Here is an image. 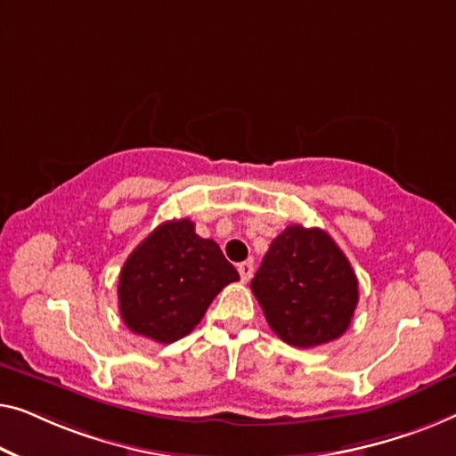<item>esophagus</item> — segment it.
<instances>
[{
	"mask_svg": "<svg viewBox=\"0 0 456 456\" xmlns=\"http://www.w3.org/2000/svg\"><path fill=\"white\" fill-rule=\"evenodd\" d=\"M237 271H240V277H241L243 283H248V281L252 279V274H254V265H252V262H241V265L237 266Z\"/></svg>",
	"mask_w": 456,
	"mask_h": 456,
	"instance_id": "1",
	"label": "esophagus"
}]
</instances>
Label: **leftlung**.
Instances as JSON below:
<instances>
[{"label":"left lung","instance_id":"1","mask_svg":"<svg viewBox=\"0 0 456 456\" xmlns=\"http://www.w3.org/2000/svg\"><path fill=\"white\" fill-rule=\"evenodd\" d=\"M249 287L274 335L301 349L341 337L359 299L347 256L318 227L274 237Z\"/></svg>","mask_w":456,"mask_h":456}]
</instances>
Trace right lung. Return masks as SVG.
Instances as JSON below:
<instances>
[{
	"mask_svg": "<svg viewBox=\"0 0 456 456\" xmlns=\"http://www.w3.org/2000/svg\"><path fill=\"white\" fill-rule=\"evenodd\" d=\"M240 281L213 240L190 219L159 225L119 273V314L127 329L169 345L190 335L223 287Z\"/></svg>",
	"mask_w": 456,
	"mask_h": 456,
	"instance_id": "1",
	"label": "right lung"
}]
</instances>
